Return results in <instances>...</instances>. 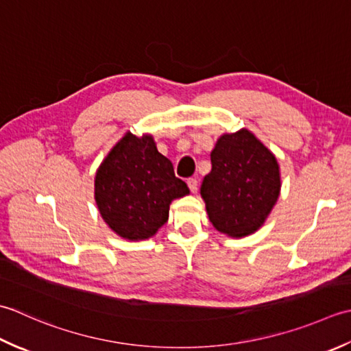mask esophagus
Returning <instances> with one entry per match:
<instances>
[{"label": "esophagus", "mask_w": 351, "mask_h": 351, "mask_svg": "<svg viewBox=\"0 0 351 351\" xmlns=\"http://www.w3.org/2000/svg\"><path fill=\"white\" fill-rule=\"evenodd\" d=\"M188 186H189V189H191V192H195L198 191V180L197 178H194V177H191V178H188Z\"/></svg>", "instance_id": "esophagus-1"}]
</instances>
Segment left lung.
Segmentation results:
<instances>
[{
  "instance_id": "8db88e82",
  "label": "left lung",
  "mask_w": 351,
  "mask_h": 351,
  "mask_svg": "<svg viewBox=\"0 0 351 351\" xmlns=\"http://www.w3.org/2000/svg\"><path fill=\"white\" fill-rule=\"evenodd\" d=\"M212 171L203 178L202 197L218 232L242 238L254 233L280 194L276 156L248 132L226 133L210 153Z\"/></svg>"
}]
</instances>
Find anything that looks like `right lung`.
I'll return each instance as SVG.
<instances>
[{"instance_id":"1","label":"right lung","mask_w":351,"mask_h":351,"mask_svg":"<svg viewBox=\"0 0 351 351\" xmlns=\"http://www.w3.org/2000/svg\"><path fill=\"white\" fill-rule=\"evenodd\" d=\"M189 194L153 136L127 133L110 149L95 176V202L106 224L121 238H152L167 223L169 204Z\"/></svg>"}]
</instances>
